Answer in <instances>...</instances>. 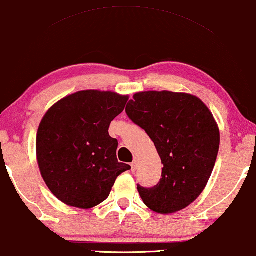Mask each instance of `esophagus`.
<instances>
[{"mask_svg": "<svg viewBox=\"0 0 256 256\" xmlns=\"http://www.w3.org/2000/svg\"><path fill=\"white\" fill-rule=\"evenodd\" d=\"M131 168H132L131 170L134 171H134H137V169H138V162H137V160H134V162H132Z\"/></svg>", "mask_w": 256, "mask_h": 256, "instance_id": "esophagus-1", "label": "esophagus"}]
</instances>
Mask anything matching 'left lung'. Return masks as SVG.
<instances>
[{"instance_id":"obj_1","label":"left lung","mask_w":256,"mask_h":256,"mask_svg":"<svg viewBox=\"0 0 256 256\" xmlns=\"http://www.w3.org/2000/svg\"><path fill=\"white\" fill-rule=\"evenodd\" d=\"M125 111L163 164L157 186L137 188L144 204L163 215L186 208L204 190L218 158L220 128L212 111L196 96L170 90L136 93Z\"/></svg>"}]
</instances>
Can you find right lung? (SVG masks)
Wrapping results in <instances>:
<instances>
[{"label":"right lung","mask_w":256,"mask_h":256,"mask_svg":"<svg viewBox=\"0 0 256 256\" xmlns=\"http://www.w3.org/2000/svg\"><path fill=\"white\" fill-rule=\"evenodd\" d=\"M128 96L85 90L48 108L36 134L40 174L52 194L70 206L90 209L108 198L119 174L130 170L117 160L111 122L124 111Z\"/></svg>","instance_id":"obj_1"}]
</instances>
